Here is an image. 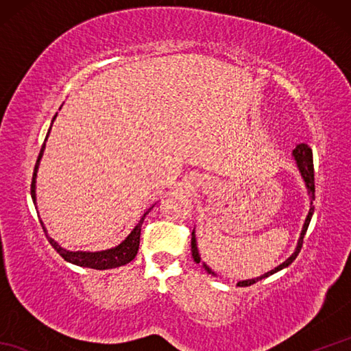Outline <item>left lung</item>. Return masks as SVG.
<instances>
[{
	"mask_svg": "<svg viewBox=\"0 0 351 351\" xmlns=\"http://www.w3.org/2000/svg\"><path fill=\"white\" fill-rule=\"evenodd\" d=\"M293 155H294V158H295V161H297V166H299V169H300V173H302V176H303V180H304V182H306V187H308V190H309L311 199L315 200V180H314V161H312V151H311V149H309L306 145H299V146H297V147L294 149V151H293ZM311 204H312V202H311ZM312 214H314V205L311 206L309 214H308V217H306V221H304V226H303V230H302L299 244H297V249H295V252L293 253V255H291V256L285 261V263L280 264L279 267H276L274 270L263 274V276H261V278H258V279H250V280L238 282L237 285H238V287H250V285H253V283H256V280L268 278V276H271L273 273L282 270V268H285V267H288L291 263H293V261L297 258V255H299L300 250H302L303 238H304V234H306V230H308V226H309L311 219H312ZM191 255H193V259H195V263L199 264V263H200V256H199V252H197V244H196L195 230H193V232H191ZM204 267H205V270H208V273H213V271L210 270V268H208L205 264H204ZM213 274H214V273H213Z\"/></svg>",
	"mask_w": 351,
	"mask_h": 351,
	"instance_id": "8db88e82",
	"label": "left lung"
}]
</instances>
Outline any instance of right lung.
Masks as SVG:
<instances>
[{"instance_id":"obj_1","label":"right lung","mask_w":351,"mask_h":351,"mask_svg":"<svg viewBox=\"0 0 351 351\" xmlns=\"http://www.w3.org/2000/svg\"><path fill=\"white\" fill-rule=\"evenodd\" d=\"M56 119V116H54ZM49 134V131H48ZM47 134V137H48ZM47 140V138H45ZM43 147L45 143L42 145L40 154L37 156L34 171H33V180H32V199L36 204V173H37V167H39V161L42 158L43 154ZM149 211H146L147 214ZM146 214H143V217L138 221V225L132 229V232L126 237V240L121 243L117 247L108 249V250H102V252H69L66 249H62L52 238L48 237V241L51 243L52 247L57 250L58 255H60L64 261L68 263H72L80 267H87V268H95V270H107V268H116L131 263V261L136 258L137 252H138V245H140V232H141V225H143V220L146 217ZM42 223V221H40ZM43 228V223H42ZM43 232L47 234V230L43 228Z\"/></svg>"}]
</instances>
